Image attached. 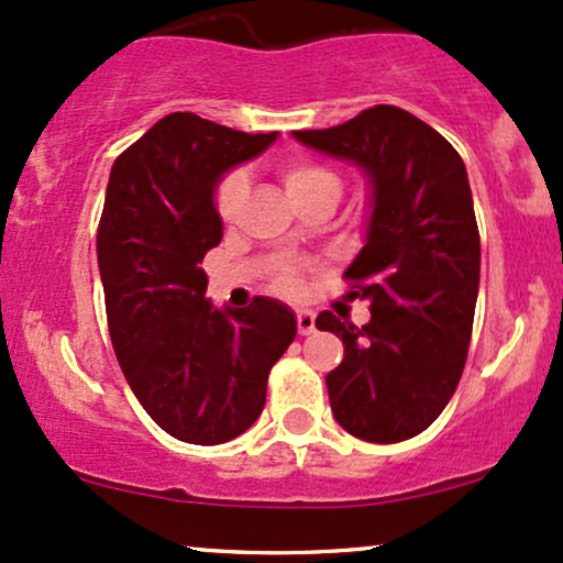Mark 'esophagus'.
<instances>
[{
    "mask_svg": "<svg viewBox=\"0 0 563 563\" xmlns=\"http://www.w3.org/2000/svg\"><path fill=\"white\" fill-rule=\"evenodd\" d=\"M296 325H299L301 335L314 333V312H312V309H299V312H296Z\"/></svg>",
    "mask_w": 563,
    "mask_h": 563,
    "instance_id": "obj_1",
    "label": "esophagus"
}]
</instances>
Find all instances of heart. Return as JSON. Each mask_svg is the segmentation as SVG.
<instances>
[{"instance_id":"1","label":"heart","mask_w":563,"mask_h":563,"mask_svg":"<svg viewBox=\"0 0 563 563\" xmlns=\"http://www.w3.org/2000/svg\"><path fill=\"white\" fill-rule=\"evenodd\" d=\"M280 177L283 185H286L288 196L299 203V200L314 196V192H325V190H335L341 192V183L335 177V172L328 169V166L314 164V161H286L280 166ZM245 190H249V183H245V174L241 172H230L224 174L222 183L217 185V214L222 219H232L235 211L241 209ZM277 290L283 294H296L299 290V277L290 267H283L277 273L275 280Z\"/></svg>"}]
</instances>
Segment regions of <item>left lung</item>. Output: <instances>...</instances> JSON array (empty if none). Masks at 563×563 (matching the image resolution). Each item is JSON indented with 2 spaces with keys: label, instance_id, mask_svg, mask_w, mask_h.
I'll list each match as a JSON object with an SVG mask.
<instances>
[{
  "label": "left lung",
  "instance_id": "obj_1",
  "mask_svg": "<svg viewBox=\"0 0 563 563\" xmlns=\"http://www.w3.org/2000/svg\"><path fill=\"white\" fill-rule=\"evenodd\" d=\"M294 137L371 183L365 245L344 273L371 301V320H314L344 341L325 376L333 418L365 442H405L437 421L466 365L482 260L466 164L437 129L394 106Z\"/></svg>",
  "mask_w": 563,
  "mask_h": 563
}]
</instances>
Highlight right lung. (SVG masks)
Here are the masks:
<instances>
[{"label": "right lung", "instance_id": "obj_1", "mask_svg": "<svg viewBox=\"0 0 563 563\" xmlns=\"http://www.w3.org/2000/svg\"><path fill=\"white\" fill-rule=\"evenodd\" d=\"M277 132L245 134L169 113L115 158L97 228L108 331L147 416L190 444H222L262 416L269 371L296 339L283 301L206 299V251L222 241L214 192Z\"/></svg>", "mask_w": 563, "mask_h": 563}]
</instances>
